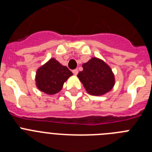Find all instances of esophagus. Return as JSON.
<instances>
[{
  "label": "esophagus",
  "mask_w": 152,
  "mask_h": 152,
  "mask_svg": "<svg viewBox=\"0 0 152 152\" xmlns=\"http://www.w3.org/2000/svg\"><path fill=\"white\" fill-rule=\"evenodd\" d=\"M72 72H73V74L75 75H77V74H78V70L75 69V70H73V71H72Z\"/></svg>",
  "instance_id": "1"
}]
</instances>
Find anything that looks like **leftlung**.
<instances>
[{"label": "left lung", "instance_id": "left-lung-1", "mask_svg": "<svg viewBox=\"0 0 152 152\" xmlns=\"http://www.w3.org/2000/svg\"><path fill=\"white\" fill-rule=\"evenodd\" d=\"M82 67L83 71L79 72L77 77L88 94L100 96L112 89L115 84L114 75L104 61L93 58Z\"/></svg>", "mask_w": 152, "mask_h": 152}]
</instances>
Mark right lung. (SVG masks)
Segmentation results:
<instances>
[{
	"label": "right lung",
	"instance_id": "add662e5",
	"mask_svg": "<svg viewBox=\"0 0 152 152\" xmlns=\"http://www.w3.org/2000/svg\"><path fill=\"white\" fill-rule=\"evenodd\" d=\"M73 75L55 58H51L36 72L37 88L47 94H55L61 90L64 81Z\"/></svg>",
	"mask_w": 152,
	"mask_h": 152
}]
</instances>
